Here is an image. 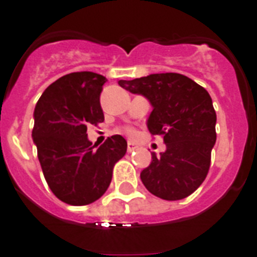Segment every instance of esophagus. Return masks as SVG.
<instances>
[{
    "label": "esophagus",
    "mask_w": 257,
    "mask_h": 257,
    "mask_svg": "<svg viewBox=\"0 0 257 257\" xmlns=\"http://www.w3.org/2000/svg\"><path fill=\"white\" fill-rule=\"evenodd\" d=\"M136 149H137V146H136V145L133 144V142H132V141H129L128 142V149H126V150H128V153H132V151H135Z\"/></svg>",
    "instance_id": "34e87169"
}]
</instances>
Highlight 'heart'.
I'll return each mask as SVG.
<instances>
[{"instance_id":"obj_1","label":"heart","mask_w":257,"mask_h":257,"mask_svg":"<svg viewBox=\"0 0 257 257\" xmlns=\"http://www.w3.org/2000/svg\"><path fill=\"white\" fill-rule=\"evenodd\" d=\"M129 133H131V135H133V132H132V131H131V132H129Z\"/></svg>"}]
</instances>
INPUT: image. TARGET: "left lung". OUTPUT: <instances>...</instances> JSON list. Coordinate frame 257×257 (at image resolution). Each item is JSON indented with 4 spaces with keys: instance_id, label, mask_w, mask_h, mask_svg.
I'll list each match as a JSON object with an SVG mask.
<instances>
[{
    "instance_id": "obj_1",
    "label": "left lung",
    "mask_w": 257,
    "mask_h": 257,
    "mask_svg": "<svg viewBox=\"0 0 257 257\" xmlns=\"http://www.w3.org/2000/svg\"><path fill=\"white\" fill-rule=\"evenodd\" d=\"M119 85L150 102L151 135H163L166 151L151 153L141 172L147 190L166 200L184 199L204 181L216 144V112L208 91L180 73H153Z\"/></svg>"
}]
</instances>
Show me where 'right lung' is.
<instances>
[{
	"label": "right lung",
	"instance_id": "right-lung-1",
	"mask_svg": "<svg viewBox=\"0 0 257 257\" xmlns=\"http://www.w3.org/2000/svg\"><path fill=\"white\" fill-rule=\"evenodd\" d=\"M106 81L94 72L68 73L50 84L35 107L32 138L42 172L54 195L71 206L99 199L126 153L121 136L94 149L86 135V126L104 120L99 95Z\"/></svg>",
	"mask_w": 257,
	"mask_h": 257
}]
</instances>
